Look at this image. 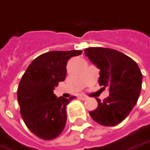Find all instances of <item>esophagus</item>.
Wrapping results in <instances>:
<instances>
[{"mask_svg": "<svg viewBox=\"0 0 150 150\" xmlns=\"http://www.w3.org/2000/svg\"><path fill=\"white\" fill-rule=\"evenodd\" d=\"M79 99H81V100H83V101L87 100V99H88V98L86 97V96H79Z\"/></svg>", "mask_w": 150, "mask_h": 150, "instance_id": "34e87169", "label": "esophagus"}]
</instances>
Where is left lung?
<instances>
[{
    "instance_id": "left-lung-1",
    "label": "left lung",
    "mask_w": 150,
    "mask_h": 150,
    "mask_svg": "<svg viewBox=\"0 0 150 150\" xmlns=\"http://www.w3.org/2000/svg\"><path fill=\"white\" fill-rule=\"evenodd\" d=\"M85 55L97 67L98 83L103 88L109 87V96L90 112L94 120L105 126H115L122 122L136 105L142 89V74L137 63L117 50L88 47Z\"/></svg>"
}]
</instances>
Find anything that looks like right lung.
I'll return each mask as SVG.
<instances>
[{"instance_id": "1", "label": "right lung", "mask_w": 150, "mask_h": 150, "mask_svg": "<svg viewBox=\"0 0 150 150\" xmlns=\"http://www.w3.org/2000/svg\"><path fill=\"white\" fill-rule=\"evenodd\" d=\"M82 51H52L39 55L29 64L17 89L21 114L31 132L44 140H52L64 130L66 106L75 98H57L54 89L67 75V64Z\"/></svg>"}]
</instances>
